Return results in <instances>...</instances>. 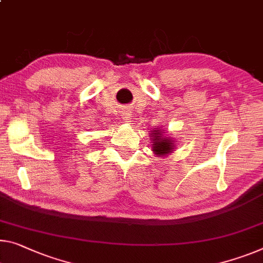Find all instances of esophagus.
Returning <instances> with one entry per match:
<instances>
[{"mask_svg": "<svg viewBox=\"0 0 263 263\" xmlns=\"http://www.w3.org/2000/svg\"><path fill=\"white\" fill-rule=\"evenodd\" d=\"M121 116H122V120L124 122H129V120L132 119V112L129 110H123L121 112Z\"/></svg>", "mask_w": 263, "mask_h": 263, "instance_id": "1", "label": "esophagus"}]
</instances>
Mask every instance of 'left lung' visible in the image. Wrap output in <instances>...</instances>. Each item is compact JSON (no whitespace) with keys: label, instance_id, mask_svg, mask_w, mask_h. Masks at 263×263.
Masks as SVG:
<instances>
[{"label":"left lung","instance_id":"left-lung-1","mask_svg":"<svg viewBox=\"0 0 263 263\" xmlns=\"http://www.w3.org/2000/svg\"><path fill=\"white\" fill-rule=\"evenodd\" d=\"M154 145H153V151L155 152L156 155H165L169 154L172 152V149L174 147V143L172 142L171 139H165V137H161V133L159 130H156L154 133Z\"/></svg>","mask_w":263,"mask_h":263}]
</instances>
